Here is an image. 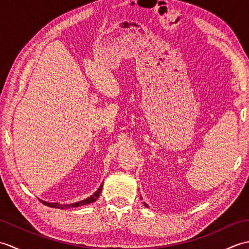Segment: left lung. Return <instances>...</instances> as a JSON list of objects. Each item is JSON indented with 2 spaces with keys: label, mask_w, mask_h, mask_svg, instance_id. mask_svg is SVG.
<instances>
[{
  "label": "left lung",
  "mask_w": 249,
  "mask_h": 249,
  "mask_svg": "<svg viewBox=\"0 0 249 249\" xmlns=\"http://www.w3.org/2000/svg\"><path fill=\"white\" fill-rule=\"evenodd\" d=\"M140 198H141V197H140ZM143 203H144V202H143ZM144 205L146 206V208H149V206H147V204H146V203H144Z\"/></svg>",
  "instance_id": "8db88e82"
}]
</instances>
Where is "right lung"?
<instances>
[{"instance_id":"obj_1","label":"right lung","mask_w":249,"mask_h":249,"mask_svg":"<svg viewBox=\"0 0 249 249\" xmlns=\"http://www.w3.org/2000/svg\"><path fill=\"white\" fill-rule=\"evenodd\" d=\"M102 188H103V184L100 185L99 188L95 192L93 195L89 196V198L84 199V200H81V201H78V202H75V203H71V204H60V203H55V202H47V201H44V200H40L41 203H44L45 205L47 206H50V208H56V209H70V208H77V206H81V205H87V204H89L94 202V201H96L97 198L99 197V194L100 192H102Z\"/></svg>"}]
</instances>
